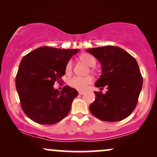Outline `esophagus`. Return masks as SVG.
<instances>
[{"instance_id": "esophagus-1", "label": "esophagus", "mask_w": 157, "mask_h": 157, "mask_svg": "<svg viewBox=\"0 0 157 157\" xmlns=\"http://www.w3.org/2000/svg\"><path fill=\"white\" fill-rule=\"evenodd\" d=\"M83 94H84V91H79V94H80V95H82Z\"/></svg>"}]
</instances>
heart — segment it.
<instances>
[{"instance_id": "heart-1", "label": "heart", "mask_w": 157, "mask_h": 157, "mask_svg": "<svg viewBox=\"0 0 157 157\" xmlns=\"http://www.w3.org/2000/svg\"><path fill=\"white\" fill-rule=\"evenodd\" d=\"M80 59L81 61H82L85 63L87 64L90 67H93V66H94L96 65V59H95V57L93 55H90V54H82V55L80 56ZM72 60L68 61L66 66V72H71V69H72ZM91 71H94V69L91 70ZM92 82L93 78L91 76H87L84 77L75 76L70 78L68 80V83L71 88L79 90V91H85V90L87 89L88 86L92 83Z\"/></svg>"}]
</instances>
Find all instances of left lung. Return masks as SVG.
Listing matches in <instances>:
<instances>
[{
	"instance_id": "8db88e82",
	"label": "left lung",
	"mask_w": 157,
	"mask_h": 157,
	"mask_svg": "<svg viewBox=\"0 0 157 157\" xmlns=\"http://www.w3.org/2000/svg\"><path fill=\"white\" fill-rule=\"evenodd\" d=\"M102 66V75L95 82L105 94L95 93V100L89 106L91 113L102 121L124 120L133 112L142 87V77L137 62L130 54L117 46L88 48Z\"/></svg>"
}]
</instances>
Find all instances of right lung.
Segmentation results:
<instances>
[{
    "label": "right lung",
    "mask_w": 157,
    "mask_h": 157,
    "mask_svg": "<svg viewBox=\"0 0 157 157\" xmlns=\"http://www.w3.org/2000/svg\"><path fill=\"white\" fill-rule=\"evenodd\" d=\"M78 49H62L48 46L36 48L23 57L15 79L22 109L29 118L43 125H52L67 116L76 89L64 86L54 89L60 82L66 66Z\"/></svg>",
    "instance_id": "obj_1"
}]
</instances>
